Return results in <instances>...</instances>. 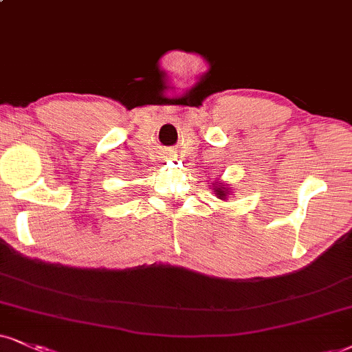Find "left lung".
Returning a JSON list of instances; mask_svg holds the SVG:
<instances>
[{
    "label": "left lung",
    "mask_w": 352,
    "mask_h": 352,
    "mask_svg": "<svg viewBox=\"0 0 352 352\" xmlns=\"http://www.w3.org/2000/svg\"><path fill=\"white\" fill-rule=\"evenodd\" d=\"M212 192H214L217 199H220V201H227V197L232 194V189H230L228 186H225L222 181H217V183H212Z\"/></svg>",
    "instance_id": "1"
}]
</instances>
